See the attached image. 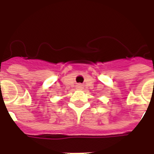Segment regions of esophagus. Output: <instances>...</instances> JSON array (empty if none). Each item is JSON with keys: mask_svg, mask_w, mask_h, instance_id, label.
Segmentation results:
<instances>
[{"mask_svg": "<svg viewBox=\"0 0 154 154\" xmlns=\"http://www.w3.org/2000/svg\"><path fill=\"white\" fill-rule=\"evenodd\" d=\"M79 88H82V87H81V85H79Z\"/></svg>", "mask_w": 154, "mask_h": 154, "instance_id": "obj_1", "label": "esophagus"}]
</instances>
